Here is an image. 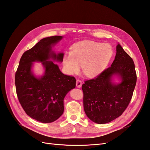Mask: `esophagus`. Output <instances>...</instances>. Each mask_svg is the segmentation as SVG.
<instances>
[{
	"label": "esophagus",
	"mask_w": 150,
	"mask_h": 150,
	"mask_svg": "<svg viewBox=\"0 0 150 150\" xmlns=\"http://www.w3.org/2000/svg\"><path fill=\"white\" fill-rule=\"evenodd\" d=\"M82 81L81 80H76V87H79V88H80L82 87Z\"/></svg>",
	"instance_id": "1"
}]
</instances>
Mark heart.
Wrapping results in <instances>:
<instances>
[{
	"instance_id": "obj_1",
	"label": "heart",
	"mask_w": 150,
	"mask_h": 150,
	"mask_svg": "<svg viewBox=\"0 0 150 150\" xmlns=\"http://www.w3.org/2000/svg\"><path fill=\"white\" fill-rule=\"evenodd\" d=\"M113 56V50L108 44L86 40L76 43L72 51L64 53L63 63L68 74L83 72L88 78H95L105 70Z\"/></svg>"
}]
</instances>
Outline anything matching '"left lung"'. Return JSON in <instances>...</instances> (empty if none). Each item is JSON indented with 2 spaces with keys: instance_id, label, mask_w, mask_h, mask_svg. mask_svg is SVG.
I'll use <instances>...</instances> for the list:
<instances>
[{
  "instance_id": "8db88e82",
  "label": "left lung",
  "mask_w": 150,
  "mask_h": 150,
  "mask_svg": "<svg viewBox=\"0 0 150 150\" xmlns=\"http://www.w3.org/2000/svg\"><path fill=\"white\" fill-rule=\"evenodd\" d=\"M116 51L111 67L97 78L85 81L82 87L84 112L96 124H106L120 117L131 100L136 86L132 59L119 44Z\"/></svg>"
}]
</instances>
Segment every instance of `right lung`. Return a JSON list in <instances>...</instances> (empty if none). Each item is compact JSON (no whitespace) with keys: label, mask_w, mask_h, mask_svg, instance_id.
<instances>
[{"label":"right lung","mask_w":150,"mask_h":150,"mask_svg":"<svg viewBox=\"0 0 150 150\" xmlns=\"http://www.w3.org/2000/svg\"><path fill=\"white\" fill-rule=\"evenodd\" d=\"M63 36L44 38L22 55L15 75L18 98L26 113L42 123L58 119L64 112V99L75 88L74 76L63 74L54 62H63V52L53 48ZM34 62H40L44 73L37 76Z\"/></svg>","instance_id":"obj_1"}]
</instances>
